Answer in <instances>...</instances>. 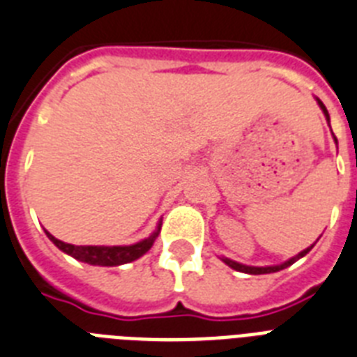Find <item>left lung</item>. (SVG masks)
<instances>
[{
  "label": "left lung",
  "mask_w": 357,
  "mask_h": 357,
  "mask_svg": "<svg viewBox=\"0 0 357 357\" xmlns=\"http://www.w3.org/2000/svg\"><path fill=\"white\" fill-rule=\"evenodd\" d=\"M317 104H319V107L323 109V113H325L326 120H328V122H331V116H328V111H326L325 104H323V102H321V100H317ZM335 142H337V140H335ZM310 250H312V246H310V248L303 250L301 253H297L296 257H291L290 261H287V263L279 264V266H264V268H263V266H244V264H238V263H235V261H229V259H225V263L228 264V266H231V268H234V270H237V272H244V273H253V275H261V273H272V272H279V270H282V268L290 266V264H294V263H296L297 259L305 257L306 253L310 252Z\"/></svg>",
  "instance_id": "8db88e82"
}]
</instances>
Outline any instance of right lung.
Returning a JSON list of instances; mask_svg holds the SVG:
<instances>
[{
    "instance_id": "1",
    "label": "right lung",
    "mask_w": 357,
    "mask_h": 357,
    "mask_svg": "<svg viewBox=\"0 0 357 357\" xmlns=\"http://www.w3.org/2000/svg\"><path fill=\"white\" fill-rule=\"evenodd\" d=\"M160 226L155 234L146 241H140L131 246H75V244H67L58 241L47 231V237L51 238L52 243L61 250V252L69 253L70 257L78 259L82 263L94 264V266H119V264L131 263L135 259L142 257L147 250L151 248L155 238L158 237Z\"/></svg>"
}]
</instances>
